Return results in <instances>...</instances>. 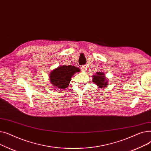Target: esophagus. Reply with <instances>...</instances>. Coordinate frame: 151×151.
I'll use <instances>...</instances> for the list:
<instances>
[{
	"label": "esophagus",
	"instance_id": "34e87169",
	"mask_svg": "<svg viewBox=\"0 0 151 151\" xmlns=\"http://www.w3.org/2000/svg\"><path fill=\"white\" fill-rule=\"evenodd\" d=\"M81 70H82V71H86V70H87V66L86 65H82L81 67Z\"/></svg>",
	"mask_w": 151,
	"mask_h": 151
}]
</instances>
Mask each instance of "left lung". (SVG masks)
<instances>
[{
	"label": "left lung",
	"mask_w": 151,
	"mask_h": 151,
	"mask_svg": "<svg viewBox=\"0 0 151 151\" xmlns=\"http://www.w3.org/2000/svg\"><path fill=\"white\" fill-rule=\"evenodd\" d=\"M92 81L99 86V88H104L106 87L108 83L106 78L105 76V74L103 73V71L97 72L96 75H93Z\"/></svg>",
	"instance_id": "8db88e82"
}]
</instances>
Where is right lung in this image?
<instances>
[{"label": "right lung", "instance_id": "right-lung-1", "mask_svg": "<svg viewBox=\"0 0 151 151\" xmlns=\"http://www.w3.org/2000/svg\"><path fill=\"white\" fill-rule=\"evenodd\" d=\"M79 71H80V68L75 66L60 65L51 72L50 82L56 89H65L69 86L71 77Z\"/></svg>", "mask_w": 151, "mask_h": 151}]
</instances>
